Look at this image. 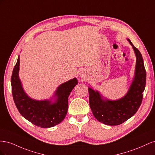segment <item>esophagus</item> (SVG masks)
<instances>
[{"instance_id":"34e87169","label":"esophagus","mask_w":155,"mask_h":155,"mask_svg":"<svg viewBox=\"0 0 155 155\" xmlns=\"http://www.w3.org/2000/svg\"><path fill=\"white\" fill-rule=\"evenodd\" d=\"M79 76L81 77V78H83V79H85V74H84L83 72H80V73H79Z\"/></svg>"}]
</instances>
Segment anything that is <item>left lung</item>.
I'll list each match as a JSON object with an SVG mask.
<instances>
[{"label": "left lung", "mask_w": 155, "mask_h": 155, "mask_svg": "<svg viewBox=\"0 0 155 155\" xmlns=\"http://www.w3.org/2000/svg\"><path fill=\"white\" fill-rule=\"evenodd\" d=\"M133 46L137 57L135 75L126 95L118 100H104L98 91L88 88L89 105L95 118L100 122L108 125H118L131 118L142 104L143 92L146 83V71L143 60L140 52L127 39Z\"/></svg>", "instance_id": "left-lung-1"}]
</instances>
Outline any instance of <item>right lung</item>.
<instances>
[{
    "label": "right lung",
    "mask_w": 155,
    "mask_h": 155,
    "mask_svg": "<svg viewBox=\"0 0 155 155\" xmlns=\"http://www.w3.org/2000/svg\"><path fill=\"white\" fill-rule=\"evenodd\" d=\"M19 64L18 56L11 78L12 95L18 112L31 124L42 128H49L60 124L67 113L68 98L78 84V79L74 78L59 86L55 92L54 103L50 100H35L23 90L18 78Z\"/></svg>",
    "instance_id": "obj_1"
}]
</instances>
